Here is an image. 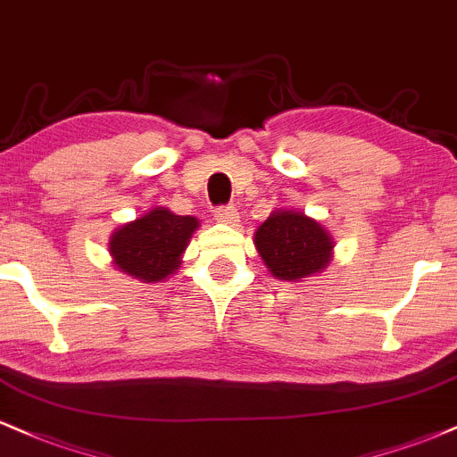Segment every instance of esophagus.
Here are the masks:
<instances>
[{"label": "esophagus", "mask_w": 457, "mask_h": 457, "mask_svg": "<svg viewBox=\"0 0 457 457\" xmlns=\"http://www.w3.org/2000/svg\"><path fill=\"white\" fill-rule=\"evenodd\" d=\"M214 219H217L219 223H225V225H236L238 223V211H236L234 206H221L214 211Z\"/></svg>", "instance_id": "1"}]
</instances>
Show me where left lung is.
<instances>
[{"label":"left lung","mask_w":457,"mask_h":457,"mask_svg":"<svg viewBox=\"0 0 457 457\" xmlns=\"http://www.w3.org/2000/svg\"><path fill=\"white\" fill-rule=\"evenodd\" d=\"M255 249L275 279L305 281L327 270L333 236L316 219L292 208H277L255 229Z\"/></svg>","instance_id":"obj_1"}]
</instances>
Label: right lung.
Segmentation results:
<instances>
[{
  "mask_svg": "<svg viewBox=\"0 0 457 457\" xmlns=\"http://www.w3.org/2000/svg\"><path fill=\"white\" fill-rule=\"evenodd\" d=\"M199 221L191 214L182 217L170 208H150L135 221H129L109 238L113 266L141 283L170 279L182 264V253L193 238Z\"/></svg>",
  "mask_w": 457,
  "mask_h": 457,
  "instance_id": "add662e5",
  "label": "right lung"
}]
</instances>
